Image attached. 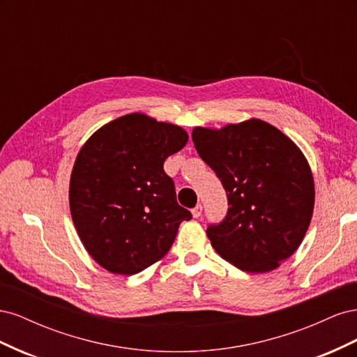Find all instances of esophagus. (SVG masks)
<instances>
[{
	"label": "esophagus",
	"mask_w": 357,
	"mask_h": 357,
	"mask_svg": "<svg viewBox=\"0 0 357 357\" xmlns=\"http://www.w3.org/2000/svg\"><path fill=\"white\" fill-rule=\"evenodd\" d=\"M201 214H202V205L198 204L195 208H192V215H193V218H195V219H198Z\"/></svg>",
	"instance_id": "esophagus-1"
}]
</instances>
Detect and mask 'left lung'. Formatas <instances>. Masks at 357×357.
Wrapping results in <instances>:
<instances>
[{"mask_svg":"<svg viewBox=\"0 0 357 357\" xmlns=\"http://www.w3.org/2000/svg\"><path fill=\"white\" fill-rule=\"evenodd\" d=\"M192 139L222 181L228 213L207 235L214 250L247 273H268L294 255L314 210V180L299 147L261 119L197 126Z\"/></svg>","mask_w":357,"mask_h":357,"instance_id":"left-lung-1","label":"left lung"}]
</instances>
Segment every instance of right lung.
Listing matches in <instances>:
<instances>
[{
    "label": "right lung",
    "instance_id": "add662e5",
    "mask_svg": "<svg viewBox=\"0 0 357 357\" xmlns=\"http://www.w3.org/2000/svg\"><path fill=\"white\" fill-rule=\"evenodd\" d=\"M188 139L177 125L131 113L100 128L80 149L70 180L71 218L107 271L134 275L160 261L180 223L192 219L164 171L165 159Z\"/></svg>",
    "mask_w": 357,
    "mask_h": 357
}]
</instances>
